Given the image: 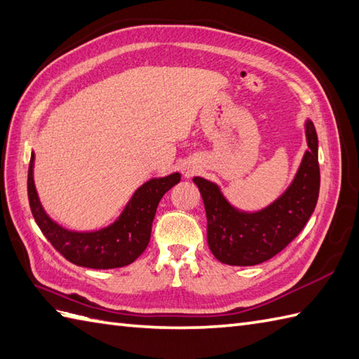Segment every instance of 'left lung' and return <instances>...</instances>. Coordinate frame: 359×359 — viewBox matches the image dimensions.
I'll return each instance as SVG.
<instances>
[{"instance_id": "1", "label": "left lung", "mask_w": 359, "mask_h": 359, "mask_svg": "<svg viewBox=\"0 0 359 359\" xmlns=\"http://www.w3.org/2000/svg\"><path fill=\"white\" fill-rule=\"evenodd\" d=\"M309 150L292 184L266 209L248 214L233 209L218 186L194 178L200 189L208 218V243L226 265L252 266L266 262L294 240L310 220L319 196L320 173L318 135L311 121L305 123Z\"/></svg>"}]
</instances>
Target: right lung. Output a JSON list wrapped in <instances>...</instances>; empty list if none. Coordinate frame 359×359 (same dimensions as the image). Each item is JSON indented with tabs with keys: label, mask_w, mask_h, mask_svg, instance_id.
<instances>
[{
	"label": "right lung",
	"mask_w": 359,
	"mask_h": 359,
	"mask_svg": "<svg viewBox=\"0 0 359 359\" xmlns=\"http://www.w3.org/2000/svg\"><path fill=\"white\" fill-rule=\"evenodd\" d=\"M34 153L27 172L29 206L36 224L65 259L79 266L94 269L121 268L133 263L147 248L156 208L167 190L181 180L180 173L153 178L139 187L127 208L111 226L94 232H72L54 223L43 210L32 177Z\"/></svg>",
	"instance_id": "obj_1"
}]
</instances>
